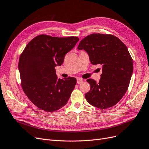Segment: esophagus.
Instances as JSON below:
<instances>
[{"instance_id": "esophagus-1", "label": "esophagus", "mask_w": 149, "mask_h": 149, "mask_svg": "<svg viewBox=\"0 0 149 149\" xmlns=\"http://www.w3.org/2000/svg\"><path fill=\"white\" fill-rule=\"evenodd\" d=\"M82 82H83V79L81 78H77V83L78 84H81Z\"/></svg>"}]
</instances>
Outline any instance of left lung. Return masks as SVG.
Returning <instances> with one entry per match:
<instances>
[{
    "label": "left lung",
    "mask_w": 149,
    "mask_h": 149,
    "mask_svg": "<svg viewBox=\"0 0 149 149\" xmlns=\"http://www.w3.org/2000/svg\"><path fill=\"white\" fill-rule=\"evenodd\" d=\"M93 65H102L100 82L88 79L91 89L85 94L92 106L104 109L116 105L127 91L133 72V60L125 45L114 35L93 33L79 43Z\"/></svg>",
    "instance_id": "8db88e82"
}]
</instances>
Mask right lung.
I'll list each match as a JSON object with an SVG mask.
<instances>
[{"label":"right lung","instance_id":"1","mask_svg":"<svg viewBox=\"0 0 149 149\" xmlns=\"http://www.w3.org/2000/svg\"><path fill=\"white\" fill-rule=\"evenodd\" d=\"M76 37H56L45 34L33 38L21 53L19 62L24 92L39 109L55 111L65 106L76 79H58L55 68L79 41Z\"/></svg>","mask_w":149,"mask_h":149}]
</instances>
